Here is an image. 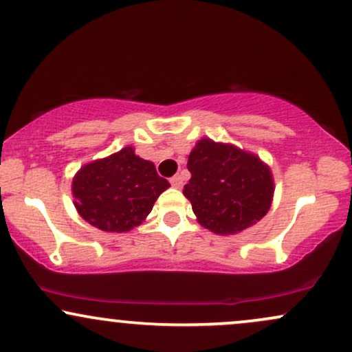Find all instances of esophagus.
Here are the masks:
<instances>
[{
  "instance_id": "34e87169",
  "label": "esophagus",
  "mask_w": 352,
  "mask_h": 352,
  "mask_svg": "<svg viewBox=\"0 0 352 352\" xmlns=\"http://www.w3.org/2000/svg\"><path fill=\"white\" fill-rule=\"evenodd\" d=\"M170 184H172V187L182 188V185H184V179H182V175H173L170 179Z\"/></svg>"
}]
</instances>
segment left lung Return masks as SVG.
Wrapping results in <instances>:
<instances>
[{
    "instance_id": "left-lung-1",
    "label": "left lung",
    "mask_w": 352,
    "mask_h": 352,
    "mask_svg": "<svg viewBox=\"0 0 352 352\" xmlns=\"http://www.w3.org/2000/svg\"><path fill=\"white\" fill-rule=\"evenodd\" d=\"M187 167L192 179L184 195L210 232L235 235L260 221L272 207V170L254 153L201 139L190 152Z\"/></svg>"
}]
</instances>
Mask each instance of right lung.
Here are the masks:
<instances>
[{"label":"right lung","mask_w":352,"mask_h":352,"mask_svg":"<svg viewBox=\"0 0 352 352\" xmlns=\"http://www.w3.org/2000/svg\"><path fill=\"white\" fill-rule=\"evenodd\" d=\"M170 187L157 175L155 165L124 147L106 159L80 167L72 180L79 215L102 232L122 233L139 227L164 190Z\"/></svg>","instance_id":"add662e5"}]
</instances>
